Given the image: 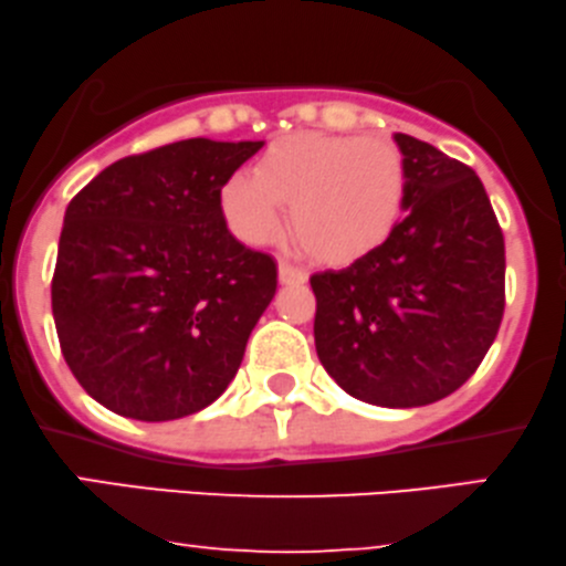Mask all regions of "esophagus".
<instances>
[{
  "label": "esophagus",
  "instance_id": "obj_1",
  "mask_svg": "<svg viewBox=\"0 0 566 566\" xmlns=\"http://www.w3.org/2000/svg\"><path fill=\"white\" fill-rule=\"evenodd\" d=\"M277 277H281L283 285H293V283H306V270H301L291 262L281 260L277 262Z\"/></svg>",
  "mask_w": 566,
  "mask_h": 566
}]
</instances>
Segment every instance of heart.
Listing matches in <instances>:
<instances>
[{
  "label": "heart",
  "instance_id": "obj_1",
  "mask_svg": "<svg viewBox=\"0 0 566 566\" xmlns=\"http://www.w3.org/2000/svg\"><path fill=\"white\" fill-rule=\"evenodd\" d=\"M408 166L390 139L304 132L270 148L254 174L237 171L218 202L247 244L296 239L322 262L346 265L385 244L408 208Z\"/></svg>",
  "mask_w": 566,
  "mask_h": 566
}]
</instances>
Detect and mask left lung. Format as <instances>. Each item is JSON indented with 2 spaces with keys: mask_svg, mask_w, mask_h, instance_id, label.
I'll use <instances>...</instances> for the list:
<instances>
[{
  "mask_svg": "<svg viewBox=\"0 0 566 566\" xmlns=\"http://www.w3.org/2000/svg\"><path fill=\"white\" fill-rule=\"evenodd\" d=\"M406 216L385 244L310 277L314 346L356 400L418 408L465 385L504 314V237L473 168L395 132Z\"/></svg>",
  "mask_w": 566,
  "mask_h": 566,
  "instance_id": "8db88e82",
  "label": "left lung"
}]
</instances>
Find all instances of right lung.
<instances>
[{
  "label": "right lung",
  "instance_id": "add662e5",
  "mask_svg": "<svg viewBox=\"0 0 566 566\" xmlns=\"http://www.w3.org/2000/svg\"><path fill=\"white\" fill-rule=\"evenodd\" d=\"M262 139H181L104 168L64 212L51 312L64 361L114 413L174 421L216 402L277 289L220 187Z\"/></svg>",
  "mask_w": 566,
  "mask_h": 566
}]
</instances>
